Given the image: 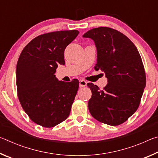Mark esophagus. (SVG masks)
I'll return each instance as SVG.
<instances>
[{"label": "esophagus", "mask_w": 158, "mask_h": 158, "mask_svg": "<svg viewBox=\"0 0 158 158\" xmlns=\"http://www.w3.org/2000/svg\"><path fill=\"white\" fill-rule=\"evenodd\" d=\"M87 84V82L85 81V80H83V79H81L79 80V86L82 88V87H85V85H86Z\"/></svg>", "instance_id": "1"}]
</instances>
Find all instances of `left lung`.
<instances>
[{
  "label": "left lung",
  "instance_id": "1",
  "mask_svg": "<svg viewBox=\"0 0 158 158\" xmlns=\"http://www.w3.org/2000/svg\"><path fill=\"white\" fill-rule=\"evenodd\" d=\"M84 37L95 42L98 52L95 70L105 73L108 84L102 90L92 83L88 103L92 116L109 125L123 123L139 106L146 78L141 56L133 42L109 27L93 28Z\"/></svg>",
  "mask_w": 158,
  "mask_h": 158
}]
</instances>
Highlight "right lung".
Listing matches in <instances>:
<instances>
[{"label":"right lung","mask_w":158,"mask_h":158,"mask_svg":"<svg viewBox=\"0 0 158 158\" xmlns=\"http://www.w3.org/2000/svg\"><path fill=\"white\" fill-rule=\"evenodd\" d=\"M79 33L73 30L40 35L23 48L18 59L19 100L31 121L42 127H54L70 113L78 81H58L54 73L59 64H65L64 51Z\"/></svg>","instance_id":"add662e5"}]
</instances>
